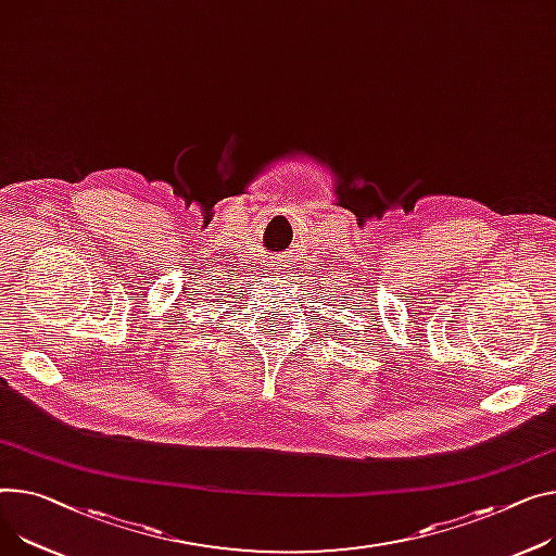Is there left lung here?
Instances as JSON below:
<instances>
[{"mask_svg": "<svg viewBox=\"0 0 556 556\" xmlns=\"http://www.w3.org/2000/svg\"><path fill=\"white\" fill-rule=\"evenodd\" d=\"M365 329H369V327H365ZM356 331V329H354ZM356 338H358V333H356ZM350 340H354V338H350ZM365 345H371V340H365Z\"/></svg>", "mask_w": 556, "mask_h": 556, "instance_id": "left-lung-1", "label": "left lung"}]
</instances>
